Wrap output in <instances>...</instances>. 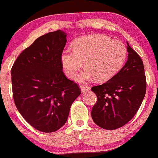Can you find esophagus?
Returning a JSON list of instances; mask_svg holds the SVG:
<instances>
[{
    "label": "esophagus",
    "instance_id": "34e87169",
    "mask_svg": "<svg viewBox=\"0 0 158 158\" xmlns=\"http://www.w3.org/2000/svg\"><path fill=\"white\" fill-rule=\"evenodd\" d=\"M81 91L83 92V93H85V92H86L89 91V90H90V87L87 86V85H81Z\"/></svg>",
    "mask_w": 158,
    "mask_h": 158
}]
</instances>
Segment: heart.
<instances>
[{
    "instance_id": "heart-1",
    "label": "heart",
    "mask_w": 158,
    "mask_h": 158,
    "mask_svg": "<svg viewBox=\"0 0 158 158\" xmlns=\"http://www.w3.org/2000/svg\"><path fill=\"white\" fill-rule=\"evenodd\" d=\"M126 56L127 48L122 42L104 35H90L76 39L73 49H64L61 63L70 78L76 76L84 61L86 68L77 76V81L86 82L95 77L98 81H106L121 69Z\"/></svg>"
}]
</instances>
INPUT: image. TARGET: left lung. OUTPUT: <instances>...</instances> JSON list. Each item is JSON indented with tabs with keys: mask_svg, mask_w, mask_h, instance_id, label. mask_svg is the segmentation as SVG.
<instances>
[{
	"mask_svg": "<svg viewBox=\"0 0 158 158\" xmlns=\"http://www.w3.org/2000/svg\"><path fill=\"white\" fill-rule=\"evenodd\" d=\"M128 60L117 74L102 85L91 88L97 102L91 117L97 126L114 130L132 119L146 93L147 82L143 61L127 42Z\"/></svg>",
	"mask_w": 158,
	"mask_h": 158,
	"instance_id": "obj_1",
	"label": "left lung"
}]
</instances>
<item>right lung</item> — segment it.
I'll use <instances>...</instances> for the list:
<instances>
[{
  "label": "right lung",
  "instance_id": "right-lung-1",
  "mask_svg": "<svg viewBox=\"0 0 158 158\" xmlns=\"http://www.w3.org/2000/svg\"><path fill=\"white\" fill-rule=\"evenodd\" d=\"M67 33L59 30L39 37L24 49L11 68L13 98L24 119L40 131L61 128L72 104L81 94L65 76L61 54Z\"/></svg>",
  "mask_w": 158,
  "mask_h": 158
}]
</instances>
